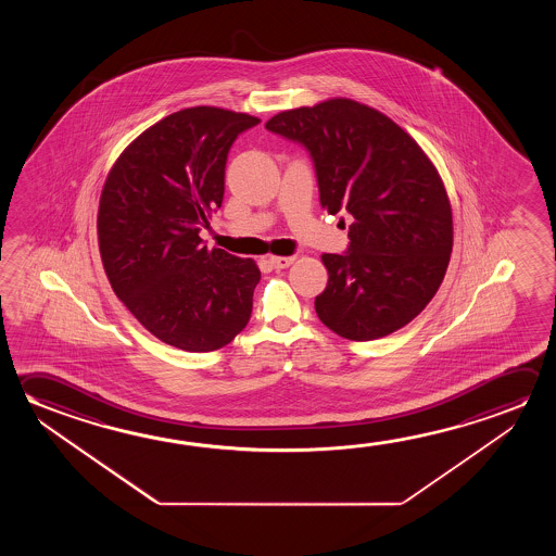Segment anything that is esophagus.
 Wrapping results in <instances>:
<instances>
[{
    "mask_svg": "<svg viewBox=\"0 0 556 556\" xmlns=\"http://www.w3.org/2000/svg\"><path fill=\"white\" fill-rule=\"evenodd\" d=\"M294 260H296L294 255H271L269 257V262H271L275 269H285V267L294 264Z\"/></svg>",
    "mask_w": 556,
    "mask_h": 556,
    "instance_id": "obj_1",
    "label": "esophagus"
}]
</instances>
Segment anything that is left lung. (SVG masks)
Segmentation results:
<instances>
[{
  "instance_id": "1",
  "label": "left lung",
  "mask_w": 556,
  "mask_h": 556,
  "mask_svg": "<svg viewBox=\"0 0 556 556\" xmlns=\"http://www.w3.org/2000/svg\"><path fill=\"white\" fill-rule=\"evenodd\" d=\"M301 141L316 164L319 201L346 211L349 254H324V326L351 341L390 336L417 318L444 281L454 247L446 186L422 147L380 110L333 97L265 122Z\"/></svg>"
}]
</instances>
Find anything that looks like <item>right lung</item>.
I'll return each mask as SVG.
<instances>
[{
	"label": "right lung",
	"instance_id": "obj_1",
	"mask_svg": "<svg viewBox=\"0 0 556 556\" xmlns=\"http://www.w3.org/2000/svg\"><path fill=\"white\" fill-rule=\"evenodd\" d=\"M260 124L247 112L191 106L129 143L102 186L97 235L112 291L166 345L210 353L247 328L260 267L207 248L225 193L228 149Z\"/></svg>",
	"mask_w": 556,
	"mask_h": 556
}]
</instances>
